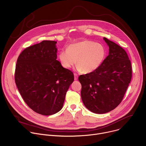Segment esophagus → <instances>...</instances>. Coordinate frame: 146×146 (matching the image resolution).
<instances>
[{"label": "esophagus", "instance_id": "esophagus-1", "mask_svg": "<svg viewBox=\"0 0 146 146\" xmlns=\"http://www.w3.org/2000/svg\"><path fill=\"white\" fill-rule=\"evenodd\" d=\"M74 80H77L78 79V75L76 73H74Z\"/></svg>", "mask_w": 146, "mask_h": 146}]
</instances>
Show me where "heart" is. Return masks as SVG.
<instances>
[{
	"mask_svg": "<svg viewBox=\"0 0 146 146\" xmlns=\"http://www.w3.org/2000/svg\"><path fill=\"white\" fill-rule=\"evenodd\" d=\"M106 55V48L103 44L84 40L70 44L66 50L59 53L58 58L62 67L65 69L72 68L77 61V71L90 73L100 68Z\"/></svg>",
	"mask_w": 146,
	"mask_h": 146,
	"instance_id": "b5f03b06",
	"label": "heart"
}]
</instances>
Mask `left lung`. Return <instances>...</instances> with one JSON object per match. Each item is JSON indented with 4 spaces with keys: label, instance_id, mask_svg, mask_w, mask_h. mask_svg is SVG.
Returning a JSON list of instances; mask_svg holds the SVG:
<instances>
[{
    "label": "left lung",
    "instance_id": "8db88e82",
    "mask_svg": "<svg viewBox=\"0 0 146 146\" xmlns=\"http://www.w3.org/2000/svg\"><path fill=\"white\" fill-rule=\"evenodd\" d=\"M109 55L96 71L81 75V96L86 108L96 114H105L121 102L132 78L128 56L122 47L103 37Z\"/></svg>",
    "mask_w": 146,
    "mask_h": 146
}]
</instances>
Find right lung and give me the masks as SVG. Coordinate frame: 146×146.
<instances>
[{
    "label": "right lung",
    "instance_id": "right-lung-1",
    "mask_svg": "<svg viewBox=\"0 0 146 146\" xmlns=\"http://www.w3.org/2000/svg\"><path fill=\"white\" fill-rule=\"evenodd\" d=\"M56 41L44 40L19 55L15 81L27 105L36 113L54 114L64 105L74 74L56 60Z\"/></svg>",
    "mask_w": 146,
    "mask_h": 146
}]
</instances>
